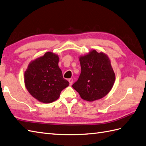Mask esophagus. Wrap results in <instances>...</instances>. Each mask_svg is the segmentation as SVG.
Listing matches in <instances>:
<instances>
[{
    "mask_svg": "<svg viewBox=\"0 0 146 146\" xmlns=\"http://www.w3.org/2000/svg\"><path fill=\"white\" fill-rule=\"evenodd\" d=\"M68 81H69L70 85H72V84L73 83V80L72 78H70V79L68 80Z\"/></svg>",
    "mask_w": 146,
    "mask_h": 146,
    "instance_id": "34e87169",
    "label": "esophagus"
}]
</instances>
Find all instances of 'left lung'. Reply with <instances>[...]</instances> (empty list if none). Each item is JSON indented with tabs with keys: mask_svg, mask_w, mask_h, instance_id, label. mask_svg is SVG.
<instances>
[{
	"mask_svg": "<svg viewBox=\"0 0 146 146\" xmlns=\"http://www.w3.org/2000/svg\"><path fill=\"white\" fill-rule=\"evenodd\" d=\"M81 72L72 87L83 100L94 101L110 92L115 81V74L110 58L95 50L80 57Z\"/></svg>",
	"mask_w": 146,
	"mask_h": 146,
	"instance_id": "left-lung-1",
	"label": "left lung"
}]
</instances>
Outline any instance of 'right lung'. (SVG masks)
Returning a JSON list of instances; mask_svg holds the SVG:
<instances>
[{
	"mask_svg": "<svg viewBox=\"0 0 146 146\" xmlns=\"http://www.w3.org/2000/svg\"><path fill=\"white\" fill-rule=\"evenodd\" d=\"M58 56L46 52L32 61L24 73V81L31 95L44 103H50L59 98L62 91L69 85L63 78L58 66Z\"/></svg>",
	"mask_w": 146,
	"mask_h": 146,
	"instance_id": "right-lung-1",
	"label": "right lung"
}]
</instances>
